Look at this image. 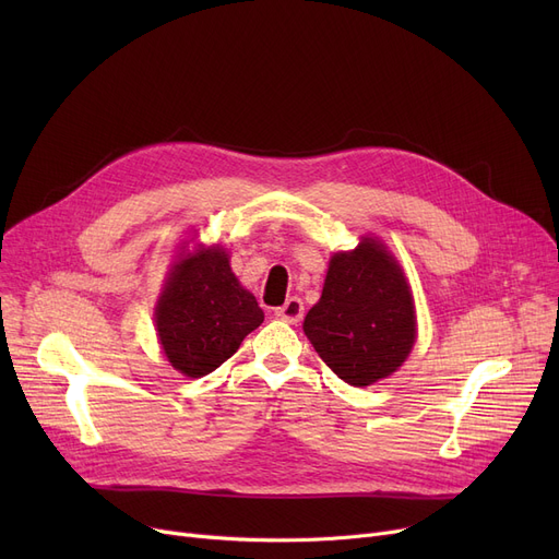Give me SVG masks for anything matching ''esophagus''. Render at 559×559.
Segmentation results:
<instances>
[{"mask_svg":"<svg viewBox=\"0 0 559 559\" xmlns=\"http://www.w3.org/2000/svg\"><path fill=\"white\" fill-rule=\"evenodd\" d=\"M274 314L281 321H287V324H299V321L304 319V304L297 297H289L281 308L274 310Z\"/></svg>","mask_w":559,"mask_h":559,"instance_id":"esophagus-1","label":"esophagus"}]
</instances>
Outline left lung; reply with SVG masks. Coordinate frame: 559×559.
Listing matches in <instances>:
<instances>
[{
  "label": "left lung",
  "instance_id": "obj_1",
  "mask_svg": "<svg viewBox=\"0 0 559 559\" xmlns=\"http://www.w3.org/2000/svg\"><path fill=\"white\" fill-rule=\"evenodd\" d=\"M304 331L342 380L365 388L390 376L415 344V310L396 260L371 238L335 253Z\"/></svg>",
  "mask_w": 559,
  "mask_h": 559
}]
</instances>
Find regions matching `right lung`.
Here are the masks:
<instances>
[{"label": "right lung", "instance_id": "1", "mask_svg": "<svg viewBox=\"0 0 559 559\" xmlns=\"http://www.w3.org/2000/svg\"><path fill=\"white\" fill-rule=\"evenodd\" d=\"M264 319L215 247L174 264L156 310V329L171 367L201 378L226 362Z\"/></svg>", "mask_w": 559, "mask_h": 559}]
</instances>
